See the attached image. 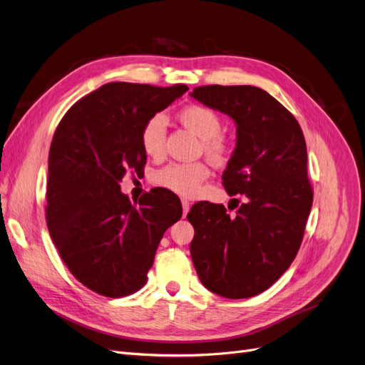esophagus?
<instances>
[{"label": "esophagus", "instance_id": "1", "mask_svg": "<svg viewBox=\"0 0 365 365\" xmlns=\"http://www.w3.org/2000/svg\"><path fill=\"white\" fill-rule=\"evenodd\" d=\"M181 204H182L184 215H187V212H189V210H190V201L189 200H181Z\"/></svg>", "mask_w": 365, "mask_h": 365}]
</instances>
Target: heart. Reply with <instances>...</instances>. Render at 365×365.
Masks as SVG:
<instances>
[{"label": "heart", "instance_id": "obj_1", "mask_svg": "<svg viewBox=\"0 0 365 365\" xmlns=\"http://www.w3.org/2000/svg\"><path fill=\"white\" fill-rule=\"evenodd\" d=\"M178 118L193 134L204 140V150L212 160H222L227 153L225 141L219 137L222 123L219 115L207 106L192 105L181 109ZM165 117L163 114L150 115L140 132V143L150 158H161L165 148ZM208 168L202 163H172L155 175V182L164 189L178 195L192 196L207 180Z\"/></svg>", "mask_w": 365, "mask_h": 365}]
</instances>
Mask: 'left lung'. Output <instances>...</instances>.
<instances>
[{"mask_svg": "<svg viewBox=\"0 0 365 365\" xmlns=\"http://www.w3.org/2000/svg\"><path fill=\"white\" fill-rule=\"evenodd\" d=\"M190 96L235 121L222 184L230 196H245L231 217L219 204L190 208L192 260L208 291L250 298L277 282L300 248L314 197L306 141L295 117L257 86H197Z\"/></svg>", "mask_w": 365, "mask_h": 365, "instance_id": "1", "label": "left lung"}]
</instances>
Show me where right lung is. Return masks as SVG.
<instances>
[{
  "mask_svg": "<svg viewBox=\"0 0 365 365\" xmlns=\"http://www.w3.org/2000/svg\"><path fill=\"white\" fill-rule=\"evenodd\" d=\"M189 88L111 82L63 115L48 153L47 225L74 277L106 297L138 291L164 231L182 216L178 196L153 189L132 205L121 193L128 170L146 164L145 121Z\"/></svg>",
  "mask_w": 365,
  "mask_h": 365,
  "instance_id": "right-lung-1",
  "label": "right lung"
}]
</instances>
